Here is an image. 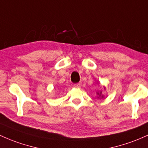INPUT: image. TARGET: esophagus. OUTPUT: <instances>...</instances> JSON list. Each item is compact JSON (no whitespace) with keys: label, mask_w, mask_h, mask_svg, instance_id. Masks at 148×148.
Wrapping results in <instances>:
<instances>
[{"label":"esophagus","mask_w":148,"mask_h":148,"mask_svg":"<svg viewBox=\"0 0 148 148\" xmlns=\"http://www.w3.org/2000/svg\"><path fill=\"white\" fill-rule=\"evenodd\" d=\"M81 85H82V83H81V82L77 83V84H74V87H76V88H79V87H80V86H81Z\"/></svg>","instance_id":"34e87169"}]
</instances>
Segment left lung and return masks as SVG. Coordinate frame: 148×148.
Returning a JSON list of instances; mask_svg holds the SVG:
<instances>
[{
	"label": "left lung",
	"instance_id": "1",
	"mask_svg": "<svg viewBox=\"0 0 148 148\" xmlns=\"http://www.w3.org/2000/svg\"><path fill=\"white\" fill-rule=\"evenodd\" d=\"M101 93H102L101 92H100V93H98V95H99V96H100V95H101ZM102 98H103V96H102Z\"/></svg>",
	"mask_w": 148,
	"mask_h": 148
}]
</instances>
